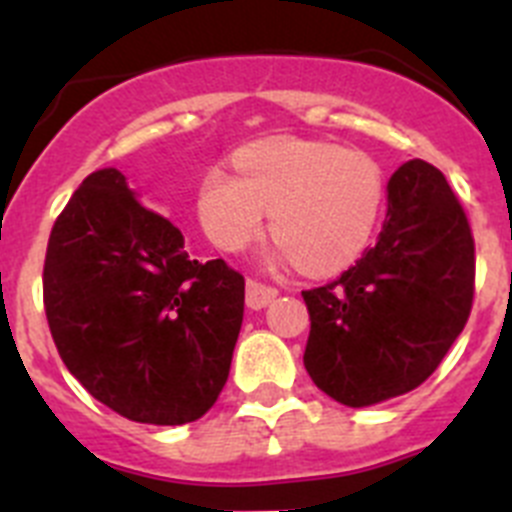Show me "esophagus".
Wrapping results in <instances>:
<instances>
[{
	"label": "esophagus",
	"mask_w": 512,
	"mask_h": 512,
	"mask_svg": "<svg viewBox=\"0 0 512 512\" xmlns=\"http://www.w3.org/2000/svg\"><path fill=\"white\" fill-rule=\"evenodd\" d=\"M277 289L269 287V284H261L256 282V279H248L246 284V305L251 307V310H264L266 305H271V302L277 300Z\"/></svg>",
	"instance_id": "1"
}]
</instances>
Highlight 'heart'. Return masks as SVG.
I'll return each mask as SVG.
<instances>
[{"instance_id":"heart-1","label":"heart","mask_w":512,"mask_h":512,"mask_svg":"<svg viewBox=\"0 0 512 512\" xmlns=\"http://www.w3.org/2000/svg\"><path fill=\"white\" fill-rule=\"evenodd\" d=\"M238 174L215 166L197 187L202 230L223 251H241L271 212L274 259L328 274L356 261L384 205V176L372 158L336 143L266 138L235 156Z\"/></svg>"}]
</instances>
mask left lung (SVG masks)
Returning <instances> with one entry per match:
<instances>
[{"instance_id": "obj_1", "label": "left lung", "mask_w": 512, "mask_h": 512, "mask_svg": "<svg viewBox=\"0 0 512 512\" xmlns=\"http://www.w3.org/2000/svg\"><path fill=\"white\" fill-rule=\"evenodd\" d=\"M305 369L318 390L369 408L436 372L472 310L474 241L436 166L413 158L387 182V217L369 251L336 282L302 292Z\"/></svg>"}]
</instances>
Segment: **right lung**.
<instances>
[{"instance_id":"right-lung-1","label":"right lung","mask_w":512,"mask_h":512,"mask_svg":"<svg viewBox=\"0 0 512 512\" xmlns=\"http://www.w3.org/2000/svg\"><path fill=\"white\" fill-rule=\"evenodd\" d=\"M246 282L189 259L182 230L146 210L117 169L89 174L51 230L43 300L84 390L148 425L202 418L228 382Z\"/></svg>"}]
</instances>
